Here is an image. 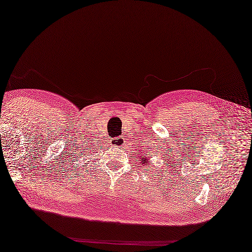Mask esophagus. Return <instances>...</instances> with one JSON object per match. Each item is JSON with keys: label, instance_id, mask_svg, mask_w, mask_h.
Returning <instances> with one entry per match:
<instances>
[{"label": "esophagus", "instance_id": "34e87169", "mask_svg": "<svg viewBox=\"0 0 252 252\" xmlns=\"http://www.w3.org/2000/svg\"><path fill=\"white\" fill-rule=\"evenodd\" d=\"M125 138H123L122 136H119V137H116V138H111L110 140V143L112 144L114 146H117V147H120V146H123L125 145Z\"/></svg>", "mask_w": 252, "mask_h": 252}]
</instances>
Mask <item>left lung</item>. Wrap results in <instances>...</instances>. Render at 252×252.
<instances>
[{"label": "left lung", "instance_id": "1", "mask_svg": "<svg viewBox=\"0 0 252 252\" xmlns=\"http://www.w3.org/2000/svg\"><path fill=\"white\" fill-rule=\"evenodd\" d=\"M143 162H145V158H144V159H143Z\"/></svg>", "mask_w": 252, "mask_h": 252}]
</instances>
